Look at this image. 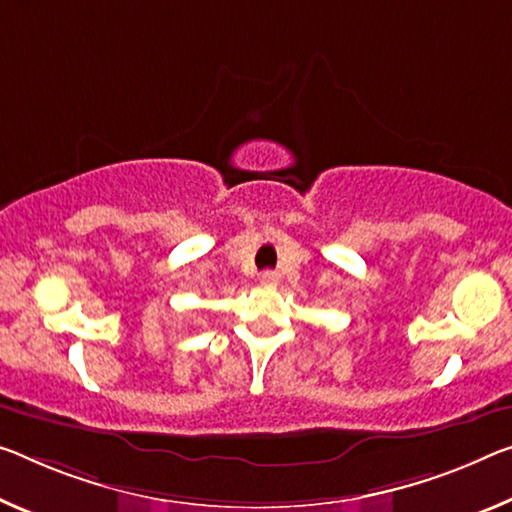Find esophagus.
Returning <instances> with one entry per match:
<instances>
[{"mask_svg":"<svg viewBox=\"0 0 512 512\" xmlns=\"http://www.w3.org/2000/svg\"><path fill=\"white\" fill-rule=\"evenodd\" d=\"M279 279H281L279 274L272 272V270H265V272L261 274V283H263V286H277Z\"/></svg>","mask_w":512,"mask_h":512,"instance_id":"1","label":"esophagus"}]
</instances>
